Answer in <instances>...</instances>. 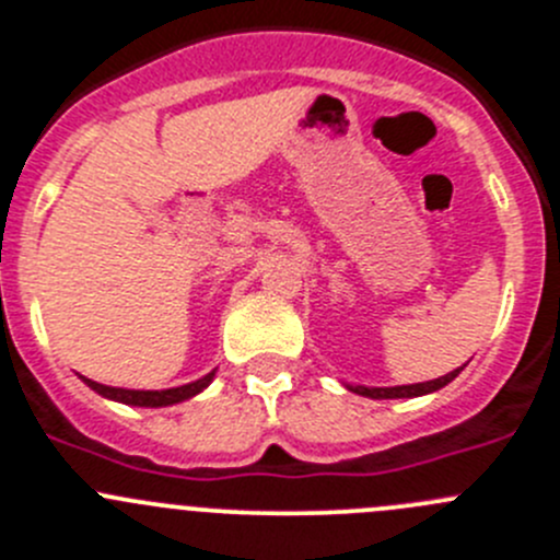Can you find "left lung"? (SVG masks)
I'll return each mask as SVG.
<instances>
[{
    "mask_svg": "<svg viewBox=\"0 0 560 560\" xmlns=\"http://www.w3.org/2000/svg\"><path fill=\"white\" fill-rule=\"evenodd\" d=\"M465 369V365H462ZM451 371V374L440 376V380H431V382H418V385H398V387H365V385H346L351 393L357 396H365V398H415V396H425V393H434L440 387H445L448 382H454L459 376V371Z\"/></svg>",
    "mask_w": 560,
    "mask_h": 560,
    "instance_id": "left-lung-1",
    "label": "left lung"
}]
</instances>
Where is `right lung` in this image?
<instances>
[{
  "instance_id": "obj_1",
  "label": "right lung",
  "mask_w": 560,
  "mask_h": 560,
  "mask_svg": "<svg viewBox=\"0 0 560 560\" xmlns=\"http://www.w3.org/2000/svg\"><path fill=\"white\" fill-rule=\"evenodd\" d=\"M211 380H214V371L206 374L203 380L189 382V385H180V387H170V390H126V387L98 385V382L93 380H84V385H88L90 390L98 393V396L112 398V401H120V404H131V407H170V404L186 401V398L203 393L206 387L211 385Z\"/></svg>"
}]
</instances>
